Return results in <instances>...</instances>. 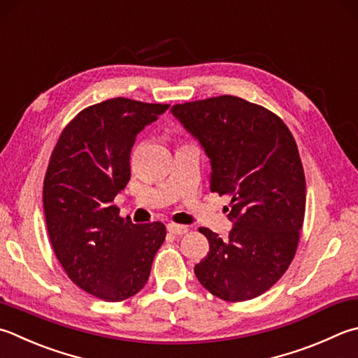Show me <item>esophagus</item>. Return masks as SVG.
<instances>
[{
	"mask_svg": "<svg viewBox=\"0 0 358 358\" xmlns=\"http://www.w3.org/2000/svg\"><path fill=\"white\" fill-rule=\"evenodd\" d=\"M168 232H171L174 235H184L188 232V226H182V224H174V222H170V224L166 226Z\"/></svg>",
	"mask_w": 358,
	"mask_h": 358,
	"instance_id": "34e87169",
	"label": "esophagus"
}]
</instances>
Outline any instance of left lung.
<instances>
[{
	"mask_svg": "<svg viewBox=\"0 0 358 358\" xmlns=\"http://www.w3.org/2000/svg\"><path fill=\"white\" fill-rule=\"evenodd\" d=\"M210 160V192L231 196L229 238L210 229L207 257L194 266L220 299L257 298L292 263L306 213V176L296 141L265 107L222 95L171 107Z\"/></svg>",
	"mask_w": 358,
	"mask_h": 358,
	"instance_id": "8db88e82",
	"label": "left lung"
}]
</instances>
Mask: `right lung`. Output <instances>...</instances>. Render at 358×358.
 <instances>
[{"instance_id":"obj_1","label":"right lung","mask_w":358,"mask_h":358,"mask_svg":"<svg viewBox=\"0 0 358 358\" xmlns=\"http://www.w3.org/2000/svg\"><path fill=\"white\" fill-rule=\"evenodd\" d=\"M168 104L112 98L90 106L60 134L43 182L50 240L60 265L84 292L118 302L145 287L162 222L134 224L112 204L131 179V151L138 134Z\"/></svg>"}]
</instances>
